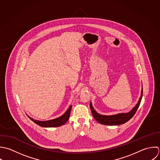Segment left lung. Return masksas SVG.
<instances>
[{"instance_id":"1","label":"left lung","mask_w":160,"mask_h":160,"mask_svg":"<svg viewBox=\"0 0 160 160\" xmlns=\"http://www.w3.org/2000/svg\"><path fill=\"white\" fill-rule=\"evenodd\" d=\"M143 97V88L141 92V96L140 97V99L137 103V104L135 105V107L128 113H118L114 115H102L99 113H98L93 108L92 103L90 104V109L92 113V115L94 117V118L100 123L102 125H122L123 123H125L128 121H129L135 114L136 112L137 111L140 103L141 100Z\"/></svg>"}]
</instances>
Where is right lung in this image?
I'll list each match as a JSON object with an SVG mask.
<instances>
[{
  "label": "right lung",
  "mask_w": 160,
  "mask_h": 160,
  "mask_svg": "<svg viewBox=\"0 0 160 160\" xmlns=\"http://www.w3.org/2000/svg\"><path fill=\"white\" fill-rule=\"evenodd\" d=\"M71 109H72V105H70L69 107V108L65 112V113L61 117L55 118V119H53V120H47V121H39V120H34V119L32 118L31 117H30L29 116H28V117L32 121H33L35 123H36L37 125L40 126V127H45V128L57 127H60V126L64 125L65 123H67V122L68 121V120L70 117Z\"/></svg>",
  "instance_id": "right-lung-1"
}]
</instances>
